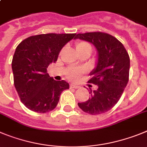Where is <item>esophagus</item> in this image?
<instances>
[{
    "instance_id": "1",
    "label": "esophagus",
    "mask_w": 147,
    "mask_h": 147,
    "mask_svg": "<svg viewBox=\"0 0 147 147\" xmlns=\"http://www.w3.org/2000/svg\"><path fill=\"white\" fill-rule=\"evenodd\" d=\"M70 87L71 88H75V89H77V88H80V86H78L76 85V84H74V83H71Z\"/></svg>"
}]
</instances>
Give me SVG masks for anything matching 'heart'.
<instances>
[{
	"label": "heart",
	"instance_id": "heart-1",
	"mask_svg": "<svg viewBox=\"0 0 147 147\" xmlns=\"http://www.w3.org/2000/svg\"><path fill=\"white\" fill-rule=\"evenodd\" d=\"M76 49L78 52L80 53L82 51H87V50H90L92 51V47L91 45L88 44V42H79L76 44ZM82 71L79 70V69H72L71 70H69V72H68V78H70L71 80H77V79L79 78L80 74H81Z\"/></svg>",
	"mask_w": 147,
	"mask_h": 147
}]
</instances>
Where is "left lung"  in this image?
<instances>
[{"label": "left lung", "mask_w": 147, "mask_h": 147, "mask_svg": "<svg viewBox=\"0 0 147 147\" xmlns=\"http://www.w3.org/2000/svg\"><path fill=\"white\" fill-rule=\"evenodd\" d=\"M94 45L97 52L96 67L91 72L88 83L97 86L88 100L78 105L92 115L104 113L118 102L129 80V57L124 45L106 33L91 32L77 34L75 38Z\"/></svg>", "instance_id": "obj_1"}]
</instances>
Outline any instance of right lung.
<instances>
[{
	"instance_id": "add662e5",
	"label": "right lung",
	"mask_w": 147,
	"mask_h": 147,
	"mask_svg": "<svg viewBox=\"0 0 147 147\" xmlns=\"http://www.w3.org/2000/svg\"><path fill=\"white\" fill-rule=\"evenodd\" d=\"M76 34H47L31 36L17 47L11 68L14 84L26 108L47 113L56 107L61 94L69 86L65 80H55L47 68L57 61L61 50Z\"/></svg>"
}]
</instances>
